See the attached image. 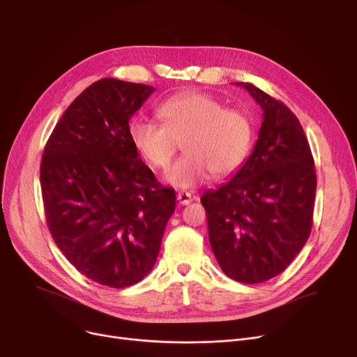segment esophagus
Wrapping results in <instances>:
<instances>
[{
  "instance_id": "esophagus-1",
  "label": "esophagus",
  "mask_w": 357,
  "mask_h": 357,
  "mask_svg": "<svg viewBox=\"0 0 357 357\" xmlns=\"http://www.w3.org/2000/svg\"><path fill=\"white\" fill-rule=\"evenodd\" d=\"M192 199H194V197L190 192L182 191V192L178 194V201H179L181 205H188V204L192 202Z\"/></svg>"
}]
</instances>
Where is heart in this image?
Segmentation results:
<instances>
[{
    "instance_id": "obj_1",
    "label": "heart",
    "mask_w": 357,
    "mask_h": 357,
    "mask_svg": "<svg viewBox=\"0 0 357 357\" xmlns=\"http://www.w3.org/2000/svg\"><path fill=\"white\" fill-rule=\"evenodd\" d=\"M156 123L136 117L128 139L139 156L153 169H166L182 142L183 155L166 174L178 188H192L211 174L229 176L248 159L253 144V123L245 111L199 91L179 92L158 108Z\"/></svg>"
}]
</instances>
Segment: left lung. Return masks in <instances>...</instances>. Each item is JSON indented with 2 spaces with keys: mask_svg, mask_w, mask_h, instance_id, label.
Wrapping results in <instances>:
<instances>
[{
  "mask_svg": "<svg viewBox=\"0 0 357 357\" xmlns=\"http://www.w3.org/2000/svg\"><path fill=\"white\" fill-rule=\"evenodd\" d=\"M264 109L259 139L240 171L201 202L221 271L243 284L282 273L312 227L317 175L294 112L249 82H237Z\"/></svg>",
  "mask_w": 357,
  "mask_h": 357,
  "instance_id": "left-lung-1",
  "label": "left lung"
}]
</instances>
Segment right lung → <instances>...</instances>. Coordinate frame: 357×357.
<instances>
[{
    "mask_svg": "<svg viewBox=\"0 0 357 357\" xmlns=\"http://www.w3.org/2000/svg\"><path fill=\"white\" fill-rule=\"evenodd\" d=\"M153 86L104 78L66 108L43 150L50 234L78 272L109 288L153 269L176 195L139 159L128 121Z\"/></svg>",
    "mask_w": 357,
    "mask_h": 357,
    "instance_id": "obj_1",
    "label": "right lung"
}]
</instances>
